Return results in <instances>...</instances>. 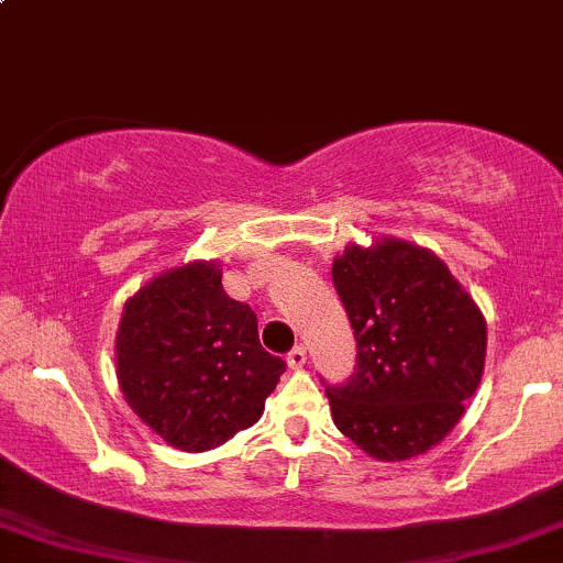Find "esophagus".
I'll return each instance as SVG.
<instances>
[{
	"mask_svg": "<svg viewBox=\"0 0 563 563\" xmlns=\"http://www.w3.org/2000/svg\"><path fill=\"white\" fill-rule=\"evenodd\" d=\"M306 346H292V352L287 354V362H289V367H292V371H298V367H303L306 365Z\"/></svg>",
	"mask_w": 563,
	"mask_h": 563,
	"instance_id": "esophagus-1",
	"label": "esophagus"
}]
</instances>
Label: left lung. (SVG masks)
Masks as SVG:
<instances>
[{
	"label": "left lung",
	"mask_w": 563,
	"mask_h": 563,
	"mask_svg": "<svg viewBox=\"0 0 563 563\" xmlns=\"http://www.w3.org/2000/svg\"><path fill=\"white\" fill-rule=\"evenodd\" d=\"M332 284L352 322L356 367L324 384L332 421L362 451L402 462L462 419L486 360V322L445 263L397 239L349 246Z\"/></svg>",
	"instance_id": "left-lung-1"
}]
</instances>
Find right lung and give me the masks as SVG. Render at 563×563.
Returning a JSON list of instances; mask_svg holds the SVG:
<instances>
[{"label": "right lung", "instance_id": "1", "mask_svg": "<svg viewBox=\"0 0 563 563\" xmlns=\"http://www.w3.org/2000/svg\"><path fill=\"white\" fill-rule=\"evenodd\" d=\"M118 380L139 419L183 451H209L252 427L287 362L260 346L257 317L228 298L214 263H187L123 308Z\"/></svg>", "mask_w": 563, "mask_h": 563}]
</instances>
